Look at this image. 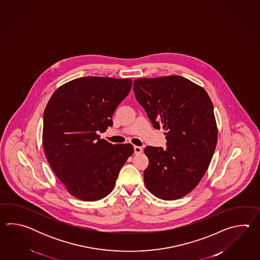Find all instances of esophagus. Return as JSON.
Listing matches in <instances>:
<instances>
[{"mask_svg": "<svg viewBox=\"0 0 260 260\" xmlns=\"http://www.w3.org/2000/svg\"><path fill=\"white\" fill-rule=\"evenodd\" d=\"M134 151H135V154H141L143 152V149L139 146H135L134 147Z\"/></svg>", "mask_w": 260, "mask_h": 260, "instance_id": "obj_1", "label": "esophagus"}]
</instances>
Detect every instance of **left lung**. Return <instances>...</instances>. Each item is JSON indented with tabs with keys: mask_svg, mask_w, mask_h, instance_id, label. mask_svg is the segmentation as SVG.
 <instances>
[{
	"mask_svg": "<svg viewBox=\"0 0 260 260\" xmlns=\"http://www.w3.org/2000/svg\"><path fill=\"white\" fill-rule=\"evenodd\" d=\"M133 90L153 127L166 130V149H144L146 187L157 198L177 200L193 189L210 165L217 142L214 108L205 89L186 78H141Z\"/></svg>",
	"mask_w": 260,
	"mask_h": 260,
	"instance_id": "obj_1",
	"label": "left lung"
}]
</instances>
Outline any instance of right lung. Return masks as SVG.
Segmentation results:
<instances>
[{"mask_svg": "<svg viewBox=\"0 0 260 260\" xmlns=\"http://www.w3.org/2000/svg\"><path fill=\"white\" fill-rule=\"evenodd\" d=\"M131 87V79L78 78L56 89L45 107L46 159L78 199L94 202L111 193L134 152L131 144L113 145L99 135L112 126V115Z\"/></svg>", "mask_w": 260, "mask_h": 260, "instance_id": "1", "label": "right lung"}]
</instances>
